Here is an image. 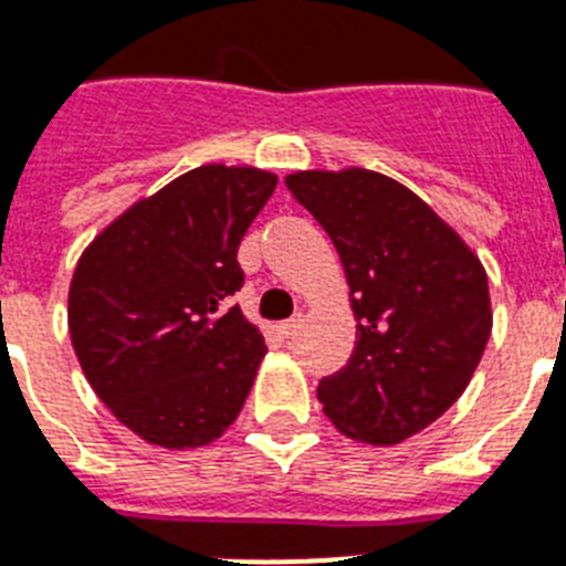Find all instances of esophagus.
<instances>
[{"mask_svg": "<svg viewBox=\"0 0 566 566\" xmlns=\"http://www.w3.org/2000/svg\"><path fill=\"white\" fill-rule=\"evenodd\" d=\"M302 313H296V316H293V319H287V322H282V325H279V331H282V336L284 339H291V336H296V331L298 327H302Z\"/></svg>", "mask_w": 566, "mask_h": 566, "instance_id": "esophagus-1", "label": "esophagus"}]
</instances>
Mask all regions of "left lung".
<instances>
[{
	"label": "left lung",
	"instance_id": "1",
	"mask_svg": "<svg viewBox=\"0 0 566 566\" xmlns=\"http://www.w3.org/2000/svg\"><path fill=\"white\" fill-rule=\"evenodd\" d=\"M339 253L356 316L348 365L316 397L342 434L394 446L467 391L492 334L481 259L429 203L371 169L284 178Z\"/></svg>",
	"mask_w": 566,
	"mask_h": 566
}]
</instances>
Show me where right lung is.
Masks as SVG:
<instances>
[{"label": "right lung", "instance_id": "obj_1", "mask_svg": "<svg viewBox=\"0 0 566 566\" xmlns=\"http://www.w3.org/2000/svg\"><path fill=\"white\" fill-rule=\"evenodd\" d=\"M275 189L253 166L207 164L123 212L80 255L71 345L112 415L164 449L212 443L268 354L230 296L239 244Z\"/></svg>", "mask_w": 566, "mask_h": 566}]
</instances>
